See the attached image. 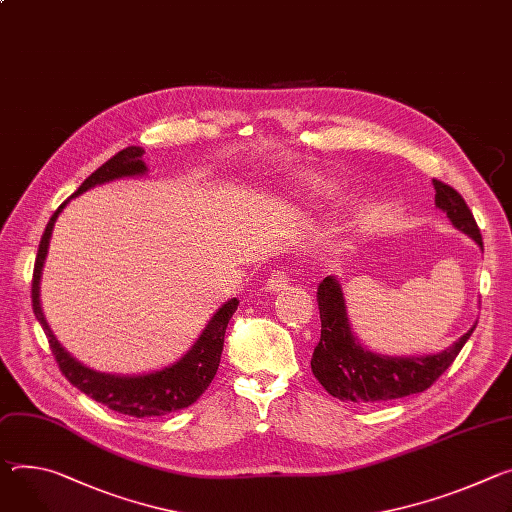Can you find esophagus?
<instances>
[{
    "label": "esophagus",
    "mask_w": 512,
    "mask_h": 512,
    "mask_svg": "<svg viewBox=\"0 0 512 512\" xmlns=\"http://www.w3.org/2000/svg\"><path fill=\"white\" fill-rule=\"evenodd\" d=\"M290 282H292L290 273L284 271V269H280V271H275V273L269 277V280H267V288H269L271 292H280V290L288 288Z\"/></svg>",
    "instance_id": "obj_1"
}]
</instances>
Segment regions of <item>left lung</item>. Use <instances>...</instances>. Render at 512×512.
I'll list each match as a JSON object with an SVG mask.
<instances>
[{
  "mask_svg": "<svg viewBox=\"0 0 512 512\" xmlns=\"http://www.w3.org/2000/svg\"><path fill=\"white\" fill-rule=\"evenodd\" d=\"M435 204L447 214L455 228L466 232L480 247L482 235L472 210L451 185L433 179ZM320 310V341L314 347L310 367L314 378L331 396L347 402H384L431 388L455 361L476 327H472L449 349L425 357H386L363 349L347 320L345 300L333 275L324 277L316 290Z\"/></svg>",
  "mask_w": 512,
  "mask_h": 512,
  "instance_id": "1",
  "label": "left lung"
}]
</instances>
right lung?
<instances>
[{"mask_svg":"<svg viewBox=\"0 0 512 512\" xmlns=\"http://www.w3.org/2000/svg\"><path fill=\"white\" fill-rule=\"evenodd\" d=\"M143 149L141 147H126L120 153H116L112 159H108L100 169L91 173L81 185L79 190L73 196H79L87 192L89 188H94L98 183H106L118 177H130V175H141L147 171L143 163ZM71 196V198H73ZM69 198V200H71ZM65 200L55 214L51 216L49 224L44 228V235L38 245V255L34 261V273H32V310L42 324L44 335L49 339L51 351L59 363V369L63 371V376L79 388L83 394L91 396L96 402L106 404L108 408L128 414V416H163L173 410L188 408L194 404L212 384L220 355H222V345H224V333L228 327V320L235 314L239 300L232 298L228 300L208 322V327L204 329L202 337L196 341V345L185 353L177 363L153 371V374L145 376H110V374H98V371L89 369L81 365L77 359H73L57 341L53 331L46 324L42 310H40V300H38V290H40V273L42 265L46 259V253H49V241L53 235V226L65 204Z\"/></svg>","mask_w":512,"mask_h":512,"instance_id":"1","label":"right lung"}]
</instances>
